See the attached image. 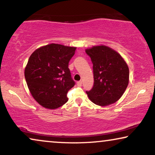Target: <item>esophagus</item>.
I'll list each match as a JSON object with an SVG mask.
<instances>
[{"label": "esophagus", "mask_w": 155, "mask_h": 155, "mask_svg": "<svg viewBox=\"0 0 155 155\" xmlns=\"http://www.w3.org/2000/svg\"><path fill=\"white\" fill-rule=\"evenodd\" d=\"M77 84L78 86H81V85H82V81H78L77 83Z\"/></svg>", "instance_id": "34e87169"}]
</instances>
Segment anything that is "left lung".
Here are the masks:
<instances>
[{"label": "left lung", "instance_id": "obj_1", "mask_svg": "<svg viewBox=\"0 0 155 155\" xmlns=\"http://www.w3.org/2000/svg\"><path fill=\"white\" fill-rule=\"evenodd\" d=\"M85 53L93 64L94 85L86 91L90 100L101 107L115 103L129 84L127 64L118 53L105 45L94 46Z\"/></svg>", "mask_w": 155, "mask_h": 155}]
</instances>
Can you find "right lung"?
<instances>
[{
	"instance_id": "right-lung-1",
	"label": "right lung",
	"mask_w": 155,
	"mask_h": 155,
	"mask_svg": "<svg viewBox=\"0 0 155 155\" xmlns=\"http://www.w3.org/2000/svg\"><path fill=\"white\" fill-rule=\"evenodd\" d=\"M77 47L50 44L31 55L24 75L33 97L48 109L61 107L68 101V92L74 85L69 62Z\"/></svg>"
}]
</instances>
